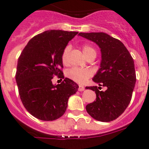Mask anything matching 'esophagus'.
I'll return each mask as SVG.
<instances>
[{
  "instance_id": "1",
  "label": "esophagus",
  "mask_w": 149,
  "mask_h": 149,
  "mask_svg": "<svg viewBox=\"0 0 149 149\" xmlns=\"http://www.w3.org/2000/svg\"><path fill=\"white\" fill-rule=\"evenodd\" d=\"M78 90H79V91H84V90H85V87H84V86H79Z\"/></svg>"
}]
</instances>
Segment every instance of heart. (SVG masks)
Masks as SVG:
<instances>
[{"mask_svg":"<svg viewBox=\"0 0 149 149\" xmlns=\"http://www.w3.org/2000/svg\"><path fill=\"white\" fill-rule=\"evenodd\" d=\"M83 52L86 58H87L90 54H96V52L93 48L91 47L88 45H84L82 47ZM70 52V46H67L63 51L62 55H61V59H62L63 63L66 65L69 62V54ZM92 74V72L90 69H80V68H73L70 70L68 71L67 77L69 78L72 79L74 82H77L78 84H84L89 78Z\"/></svg>","mask_w":149,"mask_h":149,"instance_id":"obj_1","label":"heart"}]
</instances>
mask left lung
<instances>
[{
	"label": "left lung",
	"mask_w": 149,
	"mask_h": 149,
	"mask_svg": "<svg viewBox=\"0 0 149 149\" xmlns=\"http://www.w3.org/2000/svg\"><path fill=\"white\" fill-rule=\"evenodd\" d=\"M79 35L96 43L100 49V69L92 78L100 86L107 88L99 91L97 86L86 87L96 93V100L86 106L94 119L110 122L117 119L128 107L136 83L134 63L120 40L104 32L83 33Z\"/></svg>",
	"instance_id": "left-lung-1"
}]
</instances>
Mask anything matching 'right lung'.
I'll return each mask as SVG.
<instances>
[{
    "label": "right lung",
    "mask_w": 149,
    "mask_h": 149,
    "mask_svg": "<svg viewBox=\"0 0 149 149\" xmlns=\"http://www.w3.org/2000/svg\"><path fill=\"white\" fill-rule=\"evenodd\" d=\"M77 32L48 30L32 38L17 61L15 79L20 100L27 111L39 120L52 121L63 115L69 97L78 85L65 77L54 85L53 76L64 78L61 55Z\"/></svg>",
    "instance_id": "right-lung-1"
}]
</instances>
